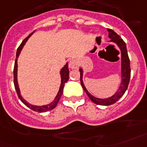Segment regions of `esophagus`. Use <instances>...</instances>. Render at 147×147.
Returning a JSON list of instances; mask_svg holds the SVG:
<instances>
[{
    "mask_svg": "<svg viewBox=\"0 0 147 147\" xmlns=\"http://www.w3.org/2000/svg\"><path fill=\"white\" fill-rule=\"evenodd\" d=\"M78 67V63H77V61L75 60H71V61L69 62V67L70 69H76Z\"/></svg>",
    "mask_w": 147,
    "mask_h": 147,
    "instance_id": "34e87169",
    "label": "esophagus"
}]
</instances>
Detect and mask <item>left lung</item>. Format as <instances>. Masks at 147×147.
Instances as JSON below:
<instances>
[{"label":"left lung","mask_w":147,"mask_h":147,"mask_svg":"<svg viewBox=\"0 0 147 147\" xmlns=\"http://www.w3.org/2000/svg\"><path fill=\"white\" fill-rule=\"evenodd\" d=\"M108 32H109V37L110 38V41L113 42L115 44H117V46L119 47L121 51V75H122V80H121V84H120L119 89L117 90V91L110 97L106 99H100L96 98L95 96L90 94L89 92L87 91L86 87L84 86V82H83V70L82 68L80 69V84L83 87V89L87 96H89V98L94 103L98 104V105L102 106H110L111 104H113L117 102L120 97H122L123 95L125 94V92L127 90L128 85L129 83V79H130V63H129V59L128 57V53H127V46L123 40L120 37V36L117 34V33L114 32L113 30L111 29H107Z\"/></svg>","instance_id":"obj_1"}]
</instances>
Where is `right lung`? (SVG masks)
Here are the masks:
<instances>
[{"label":"right lung","mask_w":147,"mask_h":147,"mask_svg":"<svg viewBox=\"0 0 147 147\" xmlns=\"http://www.w3.org/2000/svg\"><path fill=\"white\" fill-rule=\"evenodd\" d=\"M34 33L32 32L30 34L29 36H27L26 38H25L24 40L22 41V43L20 44V45L19 46V47L18 48V51H17V54H16V60H15V63H14V67H13V84H14V86H15V90L17 91V94H18V96L19 97L21 102H22L24 104L27 106V107H29L30 109H31L34 111H36V112L38 113H44L47 112V111H49V110H51L54 109L56 107V106L59 102V100L61 98V96H62V94H63V86H64V84L67 83L69 79V69H68V65L67 63H66V65L63 67L61 70V86H60V89H59V91H58V94H57L55 99L53 100V101H52L51 103L49 104H47V105L44 106H34V105H31L30 103H27V101L23 99V97L20 95V89H19V86H18V80H17V74H18V57L19 54H20V51L22 50L23 47L25 44V43L27 42V40L29 39V37L31 36Z\"/></svg>","instance_id":"right-lung-1"}]
</instances>
